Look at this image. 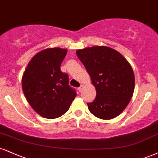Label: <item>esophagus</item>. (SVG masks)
Listing matches in <instances>:
<instances>
[{"label":"esophagus","instance_id":"1","mask_svg":"<svg viewBox=\"0 0 158 158\" xmlns=\"http://www.w3.org/2000/svg\"><path fill=\"white\" fill-rule=\"evenodd\" d=\"M82 88H83V85H80V87H79V88H78V90H79V92H81V91L82 90Z\"/></svg>","mask_w":158,"mask_h":158}]
</instances>
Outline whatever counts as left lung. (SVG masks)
<instances>
[{"label": "left lung", "instance_id": "1", "mask_svg": "<svg viewBox=\"0 0 158 158\" xmlns=\"http://www.w3.org/2000/svg\"><path fill=\"white\" fill-rule=\"evenodd\" d=\"M96 87L94 102L87 103L96 117L104 120L115 118L130 102L135 88L132 68L117 51L94 46L77 51Z\"/></svg>", "mask_w": 158, "mask_h": 158}]
</instances>
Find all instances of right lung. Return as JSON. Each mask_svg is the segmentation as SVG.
<instances>
[{"instance_id":"1","label":"right lung","mask_w":158,"mask_h":158,"mask_svg":"<svg viewBox=\"0 0 158 158\" xmlns=\"http://www.w3.org/2000/svg\"><path fill=\"white\" fill-rule=\"evenodd\" d=\"M67 49L47 48L37 53L28 63L22 79L26 99L34 110L48 119L64 115L77 96L69 77L60 66Z\"/></svg>"}]
</instances>
